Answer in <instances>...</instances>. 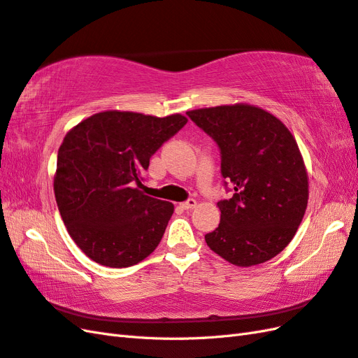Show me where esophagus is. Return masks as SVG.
<instances>
[{"mask_svg":"<svg viewBox=\"0 0 358 358\" xmlns=\"http://www.w3.org/2000/svg\"><path fill=\"white\" fill-rule=\"evenodd\" d=\"M197 206V201L194 200V199H188L187 201H182L180 203V208H183V209H192V208H196Z\"/></svg>","mask_w":358,"mask_h":358,"instance_id":"1","label":"esophagus"}]
</instances>
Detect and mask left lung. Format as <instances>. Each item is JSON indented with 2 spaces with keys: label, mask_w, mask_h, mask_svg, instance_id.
I'll list each match as a JSON object with an SVG mask.
<instances>
[{
  "label": "left lung",
  "mask_w": 358,
  "mask_h": 358,
  "mask_svg": "<svg viewBox=\"0 0 358 358\" xmlns=\"http://www.w3.org/2000/svg\"><path fill=\"white\" fill-rule=\"evenodd\" d=\"M187 114L218 144L224 185L234 189L217 203L221 218L205 235L208 247L236 266L273 259L295 236L308 200V176L294 135L275 115L248 103Z\"/></svg>",
  "instance_id": "8db88e82"
}]
</instances>
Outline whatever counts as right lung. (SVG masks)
<instances>
[{"label":"right lung","instance_id":"obj_1","mask_svg":"<svg viewBox=\"0 0 358 358\" xmlns=\"http://www.w3.org/2000/svg\"><path fill=\"white\" fill-rule=\"evenodd\" d=\"M187 122L182 114L113 110L66 134L54 176L57 206L75 244L96 264L132 266L161 243L175 206L138 188L150 157Z\"/></svg>","mask_w":358,"mask_h":358}]
</instances>
